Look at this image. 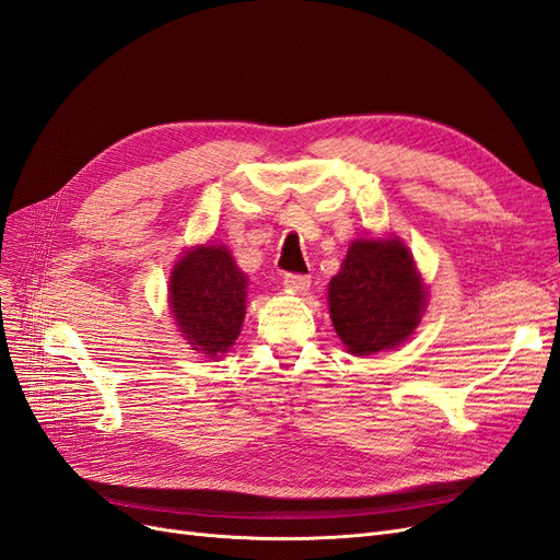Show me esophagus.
I'll return each instance as SVG.
<instances>
[{
    "label": "esophagus",
    "instance_id": "1",
    "mask_svg": "<svg viewBox=\"0 0 560 560\" xmlns=\"http://www.w3.org/2000/svg\"><path fill=\"white\" fill-rule=\"evenodd\" d=\"M284 287L294 294H306L311 290V278L308 276H299V273H287L284 276Z\"/></svg>",
    "mask_w": 560,
    "mask_h": 560
}]
</instances>
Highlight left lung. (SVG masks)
Segmentation results:
<instances>
[{"label": "left lung", "mask_w": 560, "mask_h": 560, "mask_svg": "<svg viewBox=\"0 0 560 560\" xmlns=\"http://www.w3.org/2000/svg\"><path fill=\"white\" fill-rule=\"evenodd\" d=\"M327 294L334 329L352 354L401 346L428 306L425 284L399 238L352 241Z\"/></svg>", "instance_id": "left-lung-1"}]
</instances>
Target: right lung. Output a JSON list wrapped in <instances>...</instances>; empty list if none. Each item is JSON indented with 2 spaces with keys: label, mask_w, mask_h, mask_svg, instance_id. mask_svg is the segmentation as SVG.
<instances>
[{
  "label": "right lung",
  "mask_w": 560,
  "mask_h": 560,
  "mask_svg": "<svg viewBox=\"0 0 560 560\" xmlns=\"http://www.w3.org/2000/svg\"><path fill=\"white\" fill-rule=\"evenodd\" d=\"M247 276L224 245H198L175 264L171 308L191 350L208 358L224 354L245 319Z\"/></svg>",
  "instance_id": "1"
}]
</instances>
